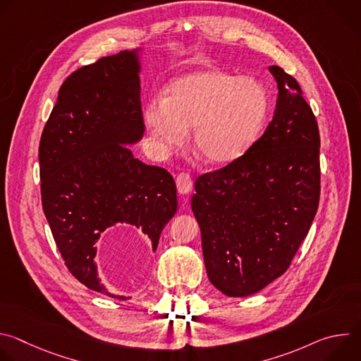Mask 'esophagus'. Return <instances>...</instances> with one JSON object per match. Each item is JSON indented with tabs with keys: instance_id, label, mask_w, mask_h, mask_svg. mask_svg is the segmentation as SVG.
<instances>
[{
	"instance_id": "34e87169",
	"label": "esophagus",
	"mask_w": 361,
	"mask_h": 361,
	"mask_svg": "<svg viewBox=\"0 0 361 361\" xmlns=\"http://www.w3.org/2000/svg\"><path fill=\"white\" fill-rule=\"evenodd\" d=\"M176 183H177L178 192L181 194H188L192 188V178L188 173H180L176 178Z\"/></svg>"
}]
</instances>
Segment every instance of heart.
Masks as SVG:
<instances>
[{
    "mask_svg": "<svg viewBox=\"0 0 361 361\" xmlns=\"http://www.w3.org/2000/svg\"><path fill=\"white\" fill-rule=\"evenodd\" d=\"M269 94L262 82L223 70H200L178 77L167 98L151 99L144 123L164 148L181 145L192 130V147L210 164H227L248 149L267 113Z\"/></svg>",
    "mask_w": 361,
    "mask_h": 361,
    "instance_id": "obj_1",
    "label": "heart"
}]
</instances>
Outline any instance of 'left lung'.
<instances>
[{"label":"left lung","mask_w":361,"mask_h":361,"mask_svg":"<svg viewBox=\"0 0 361 361\" xmlns=\"http://www.w3.org/2000/svg\"><path fill=\"white\" fill-rule=\"evenodd\" d=\"M276 113L237 160L197 177L191 200L212 284L230 297L260 291L290 267L320 201V133L281 67Z\"/></svg>","instance_id":"obj_1"}]
</instances>
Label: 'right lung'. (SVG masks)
I'll use <instances>...</instances> for the list:
<instances>
[{"instance_id": "1", "label": "right lung", "mask_w": 361, "mask_h": 361, "mask_svg": "<svg viewBox=\"0 0 361 361\" xmlns=\"http://www.w3.org/2000/svg\"><path fill=\"white\" fill-rule=\"evenodd\" d=\"M138 71L135 54L123 51L70 74L38 148L42 210L63 260L80 283L111 297L94 263L102 233L133 224L156 250L177 212L173 176L126 145L144 133Z\"/></svg>"}]
</instances>
